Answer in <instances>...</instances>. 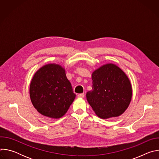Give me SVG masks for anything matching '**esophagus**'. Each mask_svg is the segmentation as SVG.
Masks as SVG:
<instances>
[{
	"mask_svg": "<svg viewBox=\"0 0 159 159\" xmlns=\"http://www.w3.org/2000/svg\"><path fill=\"white\" fill-rule=\"evenodd\" d=\"M84 96H85L84 93L79 94H78V96H77V97H78V98H84Z\"/></svg>",
	"mask_w": 159,
	"mask_h": 159,
	"instance_id": "esophagus-1",
	"label": "esophagus"
}]
</instances>
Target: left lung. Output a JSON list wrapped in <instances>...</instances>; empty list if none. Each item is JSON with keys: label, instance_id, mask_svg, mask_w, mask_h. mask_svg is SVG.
Masks as SVG:
<instances>
[{"label": "left lung", "instance_id": "1", "mask_svg": "<svg viewBox=\"0 0 159 159\" xmlns=\"http://www.w3.org/2000/svg\"><path fill=\"white\" fill-rule=\"evenodd\" d=\"M93 89L87 100L101 118L119 116L128 107L132 96L130 81L118 66L109 63L92 74Z\"/></svg>", "mask_w": 159, "mask_h": 159}]
</instances>
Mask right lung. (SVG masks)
<instances>
[{
  "label": "right lung",
  "mask_w": 159,
  "mask_h": 159,
  "mask_svg": "<svg viewBox=\"0 0 159 159\" xmlns=\"http://www.w3.org/2000/svg\"><path fill=\"white\" fill-rule=\"evenodd\" d=\"M30 94L36 109L52 118L63 116L75 98L65 70L57 64L44 65L35 73Z\"/></svg>",
  "instance_id": "right-lung-1"
}]
</instances>
